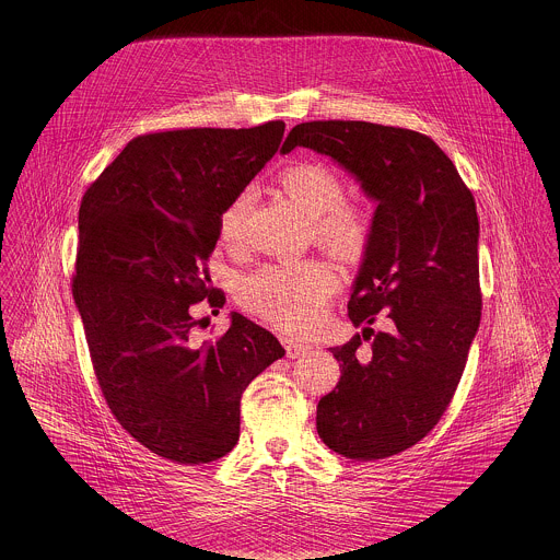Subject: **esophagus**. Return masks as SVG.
I'll list each match as a JSON object with an SVG mask.
<instances>
[{
	"label": "esophagus",
	"instance_id": "esophagus-1",
	"mask_svg": "<svg viewBox=\"0 0 560 560\" xmlns=\"http://www.w3.org/2000/svg\"><path fill=\"white\" fill-rule=\"evenodd\" d=\"M282 345H284L289 358H300V355H304L306 349H308L304 342H298V340H293V338H282Z\"/></svg>",
	"mask_w": 560,
	"mask_h": 560
}]
</instances>
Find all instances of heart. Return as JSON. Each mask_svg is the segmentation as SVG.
<instances>
[{"label":"heart","instance_id":"obj_1","mask_svg":"<svg viewBox=\"0 0 560 560\" xmlns=\"http://www.w3.org/2000/svg\"><path fill=\"white\" fill-rule=\"evenodd\" d=\"M282 191L313 220L315 233L334 249H358L369 237L364 209L345 205V183L329 165L302 161L289 165L278 178ZM252 209V189H241L220 213V240L240 243ZM331 269L317 260L265 265L240 282L241 304L254 315L291 334L311 331L334 293Z\"/></svg>","mask_w":560,"mask_h":560}]
</instances>
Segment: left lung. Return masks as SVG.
<instances>
[{
	"mask_svg": "<svg viewBox=\"0 0 560 560\" xmlns=\"http://www.w3.org/2000/svg\"><path fill=\"white\" fill-rule=\"evenodd\" d=\"M298 147L331 158L377 202L347 304L364 329L331 347L340 382L317 405V431L342 457L384 459L438 424L466 369L480 323L477 205L455 163L418 131L313 120L293 127L280 153ZM377 314L393 332L370 329Z\"/></svg>",
	"mask_w": 560,
	"mask_h": 560,
	"instance_id": "obj_1",
	"label": "left lung"
}]
</instances>
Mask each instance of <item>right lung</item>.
Wrapping results in <instances>:
<instances>
[{"label": "right lung", "mask_w": 560, "mask_h": 560, "mask_svg": "<svg viewBox=\"0 0 560 560\" xmlns=\"http://www.w3.org/2000/svg\"><path fill=\"white\" fill-rule=\"evenodd\" d=\"M282 136V120L138 136L81 198L73 298L94 375L122 429L170 462L231 453L243 390L284 355L240 313L215 342L191 340V308L226 302L207 271L220 213Z\"/></svg>", "instance_id": "obj_1"}]
</instances>
